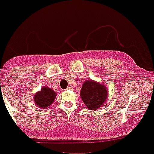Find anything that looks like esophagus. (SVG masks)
Instances as JSON below:
<instances>
[{
    "label": "esophagus",
    "instance_id": "obj_1",
    "mask_svg": "<svg viewBox=\"0 0 154 154\" xmlns=\"http://www.w3.org/2000/svg\"><path fill=\"white\" fill-rule=\"evenodd\" d=\"M72 86H69L68 88H67V90H72Z\"/></svg>",
    "mask_w": 154,
    "mask_h": 154
}]
</instances>
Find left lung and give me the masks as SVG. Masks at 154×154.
Wrapping results in <instances>:
<instances>
[{
    "label": "left lung",
    "mask_w": 154,
    "mask_h": 154,
    "mask_svg": "<svg viewBox=\"0 0 154 154\" xmlns=\"http://www.w3.org/2000/svg\"><path fill=\"white\" fill-rule=\"evenodd\" d=\"M80 97L91 111L104 107L108 98L107 86L94 80H86L80 90Z\"/></svg>",
    "instance_id": "8db88e82"
}]
</instances>
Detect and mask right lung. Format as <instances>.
I'll return each mask as SVG.
<instances>
[{
	"mask_svg": "<svg viewBox=\"0 0 154 154\" xmlns=\"http://www.w3.org/2000/svg\"><path fill=\"white\" fill-rule=\"evenodd\" d=\"M56 97L57 93L54 91V90L47 86H43L33 96L34 103L38 107L47 109L51 106V103H54Z\"/></svg>",
	"mask_w": 154,
	"mask_h": 154,
	"instance_id": "obj_1",
	"label": "right lung"
}]
</instances>
